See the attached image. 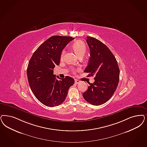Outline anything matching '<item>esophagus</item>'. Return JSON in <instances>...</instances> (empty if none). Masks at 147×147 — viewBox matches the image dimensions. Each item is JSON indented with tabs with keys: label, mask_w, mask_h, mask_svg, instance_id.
<instances>
[{
	"label": "esophagus",
	"mask_w": 147,
	"mask_h": 147,
	"mask_svg": "<svg viewBox=\"0 0 147 147\" xmlns=\"http://www.w3.org/2000/svg\"><path fill=\"white\" fill-rule=\"evenodd\" d=\"M75 82L77 84H79V83H80L81 82V81H80V80H77V79H75Z\"/></svg>",
	"instance_id": "34e87169"
}]
</instances>
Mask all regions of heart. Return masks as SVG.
Instances as JSON below:
<instances>
[{
  "label": "heart",
  "instance_id": "obj_1",
  "mask_svg": "<svg viewBox=\"0 0 147 147\" xmlns=\"http://www.w3.org/2000/svg\"><path fill=\"white\" fill-rule=\"evenodd\" d=\"M72 48L73 49V50L74 51V52L76 53L77 55L79 56H83L84 55V54H85L86 51V46L85 43L82 41V40H77L76 42H74L73 43V45H72ZM66 51L65 49H63L61 52V59H62L64 55L65 54ZM72 71H73L74 70L72 69Z\"/></svg>",
  "mask_w": 147,
  "mask_h": 147
}]
</instances>
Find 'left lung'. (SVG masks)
<instances>
[{
	"instance_id": "1",
	"label": "left lung",
	"mask_w": 147,
	"mask_h": 147,
	"mask_svg": "<svg viewBox=\"0 0 147 147\" xmlns=\"http://www.w3.org/2000/svg\"><path fill=\"white\" fill-rule=\"evenodd\" d=\"M86 42L90 57L84 72L95 75L94 83H89L82 96L90 104L102 105L108 101L116 90L119 80V69L116 59L109 48L101 41L90 36Z\"/></svg>"
}]
</instances>
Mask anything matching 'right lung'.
Wrapping results in <instances>:
<instances>
[{
	"instance_id": "right-lung-1",
	"label": "right lung",
	"mask_w": 147,
	"mask_h": 147,
	"mask_svg": "<svg viewBox=\"0 0 147 147\" xmlns=\"http://www.w3.org/2000/svg\"><path fill=\"white\" fill-rule=\"evenodd\" d=\"M74 38L53 36L34 53L27 68L28 80L36 98L47 107L59 106L65 101L74 80L70 76L56 77L53 69L60 61L61 52Z\"/></svg>"
}]
</instances>
